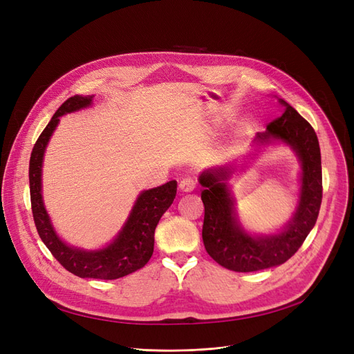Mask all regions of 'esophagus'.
Instances as JSON below:
<instances>
[{
    "instance_id": "obj_1",
    "label": "esophagus",
    "mask_w": 354,
    "mask_h": 354,
    "mask_svg": "<svg viewBox=\"0 0 354 354\" xmlns=\"http://www.w3.org/2000/svg\"><path fill=\"white\" fill-rule=\"evenodd\" d=\"M195 187H197V180H195L194 178H191V176L182 178L180 182H179V189L182 192H191V191H194Z\"/></svg>"
}]
</instances>
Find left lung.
Here are the masks:
<instances>
[{"mask_svg":"<svg viewBox=\"0 0 354 354\" xmlns=\"http://www.w3.org/2000/svg\"><path fill=\"white\" fill-rule=\"evenodd\" d=\"M280 103L286 108L283 115L270 122L264 133H258L255 142L264 146L274 140L283 141L293 149L302 166L296 212L281 232L252 236L241 226L226 182L233 172L232 165L207 169L200 175L205 251L217 264L232 271L251 272L286 263L302 246L319 214L322 169L318 137L289 103L283 99Z\"/></svg>","mask_w":354,"mask_h":354,"instance_id":"1","label":"left lung"}]
</instances>
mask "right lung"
<instances>
[{
  "mask_svg": "<svg viewBox=\"0 0 354 354\" xmlns=\"http://www.w3.org/2000/svg\"><path fill=\"white\" fill-rule=\"evenodd\" d=\"M93 97L75 95L65 100L39 136L29 163L30 201L39 236L65 270L82 279L115 280L128 276L149 263L154 250L156 226L175 200L176 180H169L162 187L142 191L122 230L106 248L84 251L62 242L50 223L42 200L44 154L48 141L59 122V116L90 106Z\"/></svg>",
  "mask_w": 354,
  "mask_h": 354,
  "instance_id": "1",
  "label": "right lung"
}]
</instances>
